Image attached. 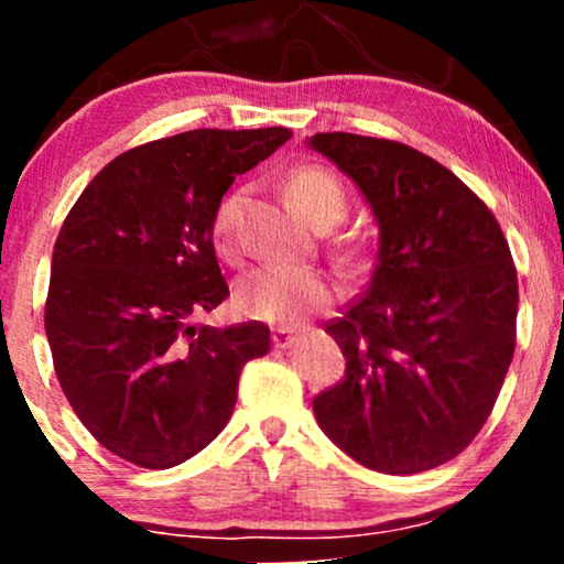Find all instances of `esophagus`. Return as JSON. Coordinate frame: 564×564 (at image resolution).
Instances as JSON below:
<instances>
[{"mask_svg":"<svg viewBox=\"0 0 564 564\" xmlns=\"http://www.w3.org/2000/svg\"><path fill=\"white\" fill-rule=\"evenodd\" d=\"M294 341H296L294 328H275V332H273V345L278 349H286V347L294 345Z\"/></svg>","mask_w":564,"mask_h":564,"instance_id":"1","label":"esophagus"}]
</instances>
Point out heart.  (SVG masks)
<instances>
[{"instance_id":"b5f03b06","label":"heart","mask_w":564,"mask_h":564,"mask_svg":"<svg viewBox=\"0 0 564 564\" xmlns=\"http://www.w3.org/2000/svg\"><path fill=\"white\" fill-rule=\"evenodd\" d=\"M289 198L315 228H332L347 212V193L339 180L321 166H300L286 183ZM243 193L232 191L217 204L212 217V236L223 249H230L241 217ZM366 251L347 246L345 262L360 264ZM339 300V289L326 273L315 268H268L251 270L236 286V304L243 315L264 323H300L310 315L323 313Z\"/></svg>"}]
</instances>
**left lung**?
Returning a JSON list of instances; mask_svg holds the SVG:
<instances>
[{
    "mask_svg": "<svg viewBox=\"0 0 564 564\" xmlns=\"http://www.w3.org/2000/svg\"><path fill=\"white\" fill-rule=\"evenodd\" d=\"M310 145L355 180L379 223L366 294L326 323L347 373L313 400L315 419L368 469H435L488 422L514 355L509 243L482 198L416 148L349 132Z\"/></svg>",
    "mask_w": 564,
    "mask_h": 564,
    "instance_id": "8db88e82",
    "label": "left lung"
}]
</instances>
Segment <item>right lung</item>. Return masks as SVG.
<instances>
[{"label": "right lung", "instance_id": "obj_1", "mask_svg": "<svg viewBox=\"0 0 564 564\" xmlns=\"http://www.w3.org/2000/svg\"><path fill=\"white\" fill-rule=\"evenodd\" d=\"M291 138L286 127L193 129L116 156L70 206L53 251L44 332L57 381L102 448L170 469L215 440L260 321L198 326L228 283L212 217L236 174Z\"/></svg>", "mask_w": 564, "mask_h": 564}]
</instances>
